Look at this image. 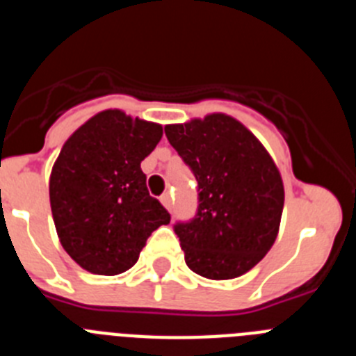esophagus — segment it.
<instances>
[{
    "mask_svg": "<svg viewBox=\"0 0 356 356\" xmlns=\"http://www.w3.org/2000/svg\"><path fill=\"white\" fill-rule=\"evenodd\" d=\"M160 201H162V205L165 207V209H168V210L172 209V200H171V194H169V193L162 194V197H160Z\"/></svg>",
    "mask_w": 356,
    "mask_h": 356,
    "instance_id": "1",
    "label": "esophagus"
}]
</instances>
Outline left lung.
Segmentation results:
<instances>
[{
  "label": "left lung",
  "mask_w": 356,
  "mask_h": 356,
  "mask_svg": "<svg viewBox=\"0 0 356 356\" xmlns=\"http://www.w3.org/2000/svg\"><path fill=\"white\" fill-rule=\"evenodd\" d=\"M169 144L197 181V210L178 221L185 264L210 280L237 278L275 244L284 184L275 162L244 124L225 114L165 127Z\"/></svg>",
  "instance_id": "obj_1"
}]
</instances>
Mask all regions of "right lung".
Listing matches in <instances>:
<instances>
[{
	"label": "right lung",
	"mask_w": 356,
	"mask_h": 356,
	"mask_svg": "<svg viewBox=\"0 0 356 356\" xmlns=\"http://www.w3.org/2000/svg\"><path fill=\"white\" fill-rule=\"evenodd\" d=\"M162 139V127L105 110L62 147L49 178V203L62 246L94 275L128 271L171 216L149 196L140 162Z\"/></svg>",
	"instance_id": "add662e5"
}]
</instances>
